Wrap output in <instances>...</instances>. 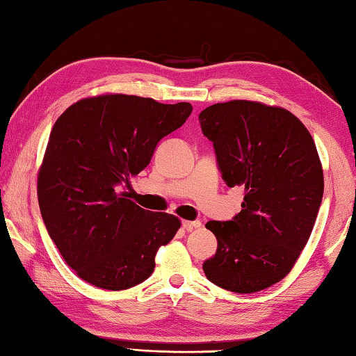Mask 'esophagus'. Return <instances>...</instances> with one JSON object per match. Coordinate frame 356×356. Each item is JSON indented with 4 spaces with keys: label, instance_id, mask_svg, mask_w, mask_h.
<instances>
[{
    "label": "esophagus",
    "instance_id": "esophagus-1",
    "mask_svg": "<svg viewBox=\"0 0 356 356\" xmlns=\"http://www.w3.org/2000/svg\"><path fill=\"white\" fill-rule=\"evenodd\" d=\"M201 226V221L195 220V221H191V220H183V227L186 231H192V229H197V227Z\"/></svg>",
    "mask_w": 356,
    "mask_h": 356
}]
</instances>
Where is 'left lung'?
I'll list each match as a JSON object with an SVG mask.
<instances>
[{"label":"left lung","instance_id":"8db88e82","mask_svg":"<svg viewBox=\"0 0 356 356\" xmlns=\"http://www.w3.org/2000/svg\"><path fill=\"white\" fill-rule=\"evenodd\" d=\"M198 120L225 183L245 189L236 217L206 223L218 246L203 271L227 291L265 290L291 271L316 221L324 193L316 145L290 111L251 100L211 105Z\"/></svg>","mask_w":356,"mask_h":356}]
</instances>
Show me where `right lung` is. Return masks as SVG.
Here are the masks:
<instances>
[{
	"label": "right lung",
	"instance_id": "1",
	"mask_svg": "<svg viewBox=\"0 0 356 356\" xmlns=\"http://www.w3.org/2000/svg\"><path fill=\"white\" fill-rule=\"evenodd\" d=\"M192 105L104 95L72 104L52 127L37 193L46 229L80 279L127 290L150 276L159 246L181 221L119 192L149 165L156 145L191 116Z\"/></svg>",
	"mask_w": 356,
	"mask_h": 356
}]
</instances>
